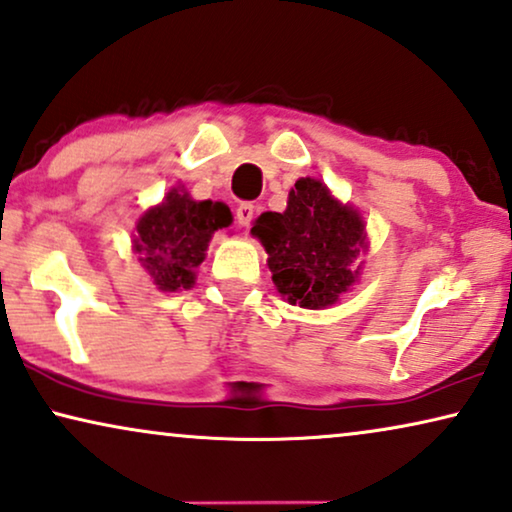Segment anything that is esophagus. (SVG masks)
I'll list each match as a JSON object with an SVG mask.
<instances>
[{
    "label": "esophagus",
    "mask_w": 512,
    "mask_h": 512,
    "mask_svg": "<svg viewBox=\"0 0 512 512\" xmlns=\"http://www.w3.org/2000/svg\"><path fill=\"white\" fill-rule=\"evenodd\" d=\"M254 214H256V207L251 205V202H242L240 207L235 209V219L240 223L242 228H247L251 221H254Z\"/></svg>",
    "instance_id": "1"
}]
</instances>
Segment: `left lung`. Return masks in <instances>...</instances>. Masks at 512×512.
Segmentation results:
<instances>
[{"label": "left lung", "instance_id": "1", "mask_svg": "<svg viewBox=\"0 0 512 512\" xmlns=\"http://www.w3.org/2000/svg\"><path fill=\"white\" fill-rule=\"evenodd\" d=\"M251 235L268 251L272 282L291 305L324 310L359 279L354 261L366 249V226L319 179H298L284 212L258 216Z\"/></svg>", "mask_w": 512, "mask_h": 512}]
</instances>
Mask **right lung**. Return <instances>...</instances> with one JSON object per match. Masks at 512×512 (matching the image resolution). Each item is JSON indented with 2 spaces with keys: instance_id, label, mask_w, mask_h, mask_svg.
Returning <instances> with one entry per match:
<instances>
[{
  "instance_id": "obj_1",
  "label": "right lung",
  "mask_w": 512,
  "mask_h": 512,
  "mask_svg": "<svg viewBox=\"0 0 512 512\" xmlns=\"http://www.w3.org/2000/svg\"><path fill=\"white\" fill-rule=\"evenodd\" d=\"M230 223L233 214L223 202H198L184 188H172L160 205L139 216L132 247L160 291L191 289L209 240Z\"/></svg>"
}]
</instances>
